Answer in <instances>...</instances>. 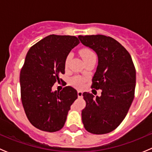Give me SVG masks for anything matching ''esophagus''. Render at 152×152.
<instances>
[{"mask_svg":"<svg viewBox=\"0 0 152 152\" xmlns=\"http://www.w3.org/2000/svg\"><path fill=\"white\" fill-rule=\"evenodd\" d=\"M82 94H83V92L81 91V90H78V92H77L78 97H79V98H82Z\"/></svg>","mask_w":152,"mask_h":152,"instance_id":"34e87169","label":"esophagus"}]
</instances>
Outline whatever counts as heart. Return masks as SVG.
Wrapping results in <instances>:
<instances>
[{"label":"heart","instance_id":"1","mask_svg":"<svg viewBox=\"0 0 152 152\" xmlns=\"http://www.w3.org/2000/svg\"><path fill=\"white\" fill-rule=\"evenodd\" d=\"M80 53L82 55V58H83V60H86V59H90L91 57H96V55H95L94 52L89 48L82 49L81 50ZM70 59H71V56L70 55H68L66 57V59H65V65L66 67L68 66ZM85 79H84L82 77H79V76H76V77H73L71 79V84L74 87H77V88H82V87H83L84 85H85Z\"/></svg>","mask_w":152,"mask_h":152}]
</instances>
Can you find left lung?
Here are the masks:
<instances>
[{"label": "left lung", "mask_w": 152, "mask_h": 152, "mask_svg": "<svg viewBox=\"0 0 152 152\" xmlns=\"http://www.w3.org/2000/svg\"><path fill=\"white\" fill-rule=\"evenodd\" d=\"M85 46L93 49L99 59L91 87L102 90V96L83 93L86 107L82 123L92 134H107L125 118L134 97L136 70L129 53L121 43L104 35H79Z\"/></svg>", "instance_id": "obj_1"}]
</instances>
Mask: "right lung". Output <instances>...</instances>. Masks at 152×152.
<instances>
[{
    "instance_id": "1",
    "label": "right lung",
    "mask_w": 152,
    "mask_h": 152,
    "mask_svg": "<svg viewBox=\"0 0 152 152\" xmlns=\"http://www.w3.org/2000/svg\"><path fill=\"white\" fill-rule=\"evenodd\" d=\"M79 43L75 36L50 34L31 47L20 70L21 101L30 123L42 131L54 132L65 125L77 91L67 86L52 87L65 73V59Z\"/></svg>"
}]
</instances>
